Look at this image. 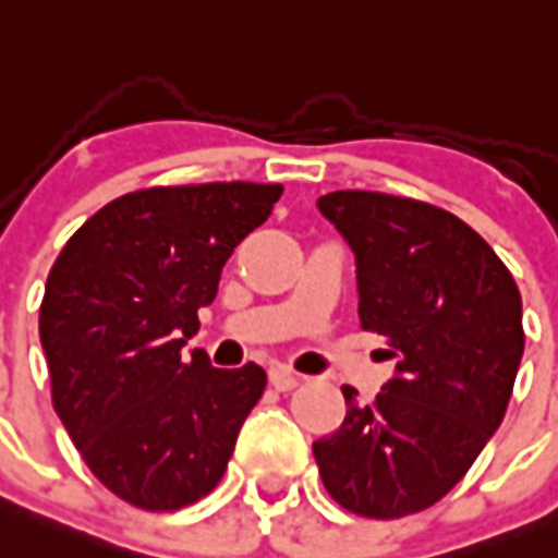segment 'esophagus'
I'll list each match as a JSON object with an SVG mask.
<instances>
[{
  "mask_svg": "<svg viewBox=\"0 0 558 558\" xmlns=\"http://www.w3.org/2000/svg\"><path fill=\"white\" fill-rule=\"evenodd\" d=\"M270 384H274L279 392H288L300 384V375L291 373L288 366H274V369H270Z\"/></svg>",
  "mask_w": 558,
  "mask_h": 558,
  "instance_id": "1",
  "label": "esophagus"
}]
</instances>
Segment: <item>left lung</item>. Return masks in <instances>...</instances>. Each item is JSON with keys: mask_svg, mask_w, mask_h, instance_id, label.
<instances>
[{"mask_svg": "<svg viewBox=\"0 0 558 558\" xmlns=\"http://www.w3.org/2000/svg\"><path fill=\"white\" fill-rule=\"evenodd\" d=\"M319 215L355 256L357 317L396 369L314 442L331 498L366 518L434 507L472 469L507 413L524 355L521 293L504 262L451 211L378 192H331Z\"/></svg>", "mask_w": 558, "mask_h": 558, "instance_id": "left-lung-1", "label": "left lung"}]
</instances>
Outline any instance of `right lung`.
<instances>
[{
    "label": "right lung",
    "instance_id": "obj_1",
    "mask_svg": "<svg viewBox=\"0 0 558 558\" xmlns=\"http://www.w3.org/2000/svg\"><path fill=\"white\" fill-rule=\"evenodd\" d=\"M282 185L206 183L124 194L60 250L40 305L51 401L89 472L150 512L189 507L227 472L258 364L211 366L197 308Z\"/></svg>",
    "mask_w": 558,
    "mask_h": 558
}]
</instances>
